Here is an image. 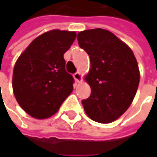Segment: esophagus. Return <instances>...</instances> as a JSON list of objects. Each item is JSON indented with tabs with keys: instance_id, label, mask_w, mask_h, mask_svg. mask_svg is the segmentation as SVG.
Wrapping results in <instances>:
<instances>
[{
	"instance_id": "esophagus-1",
	"label": "esophagus",
	"mask_w": 157,
	"mask_h": 157,
	"mask_svg": "<svg viewBox=\"0 0 157 157\" xmlns=\"http://www.w3.org/2000/svg\"><path fill=\"white\" fill-rule=\"evenodd\" d=\"M74 78H75V82H79L81 80H82V75H81V74L80 73H75V75H74Z\"/></svg>"
}]
</instances>
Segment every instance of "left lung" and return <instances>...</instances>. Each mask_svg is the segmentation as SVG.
<instances>
[{"instance_id": "1", "label": "left lung", "mask_w": 157, "mask_h": 157, "mask_svg": "<svg viewBox=\"0 0 157 157\" xmlns=\"http://www.w3.org/2000/svg\"><path fill=\"white\" fill-rule=\"evenodd\" d=\"M77 40L91 63L85 80L92 93L82 101L84 111L95 122H113L128 109L136 94L140 80L136 59L132 50L107 30L80 32Z\"/></svg>"}]
</instances>
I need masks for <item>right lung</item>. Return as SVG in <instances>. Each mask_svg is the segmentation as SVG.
Listing matches in <instances>:
<instances>
[{"instance_id":"1","label":"right lung","mask_w":157,"mask_h":157,"mask_svg":"<svg viewBox=\"0 0 157 157\" xmlns=\"http://www.w3.org/2000/svg\"><path fill=\"white\" fill-rule=\"evenodd\" d=\"M75 37V32L44 33L18 58L13 75V94L20 106L31 116H52L72 93L75 80L65 71L63 54Z\"/></svg>"}]
</instances>
